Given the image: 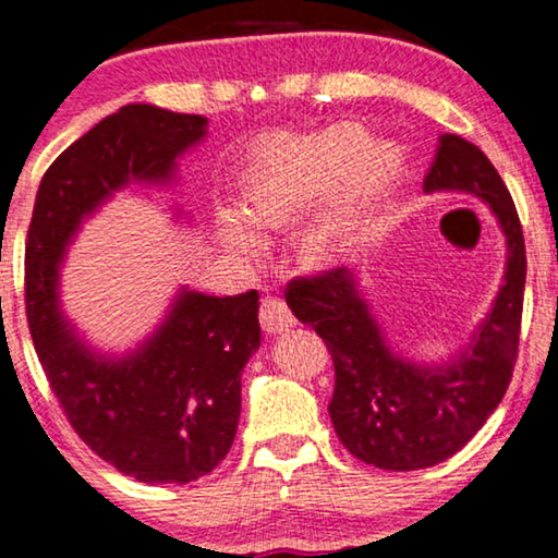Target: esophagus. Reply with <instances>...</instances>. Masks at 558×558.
Here are the masks:
<instances>
[{
  "mask_svg": "<svg viewBox=\"0 0 558 558\" xmlns=\"http://www.w3.org/2000/svg\"><path fill=\"white\" fill-rule=\"evenodd\" d=\"M258 317H262L264 332L269 335H284L294 327L292 310H289L287 302L279 300V296H266L262 302V312H258Z\"/></svg>",
  "mask_w": 558,
  "mask_h": 558,
  "instance_id": "1",
  "label": "esophagus"
}]
</instances>
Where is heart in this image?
<instances>
[{
    "mask_svg": "<svg viewBox=\"0 0 558 558\" xmlns=\"http://www.w3.org/2000/svg\"><path fill=\"white\" fill-rule=\"evenodd\" d=\"M403 167L391 142H368L357 124H335L312 134L266 142L243 174V210H218V241L241 256H256L264 235L312 208L296 233L300 258L330 264L353 246L368 210Z\"/></svg>",
    "mask_w": 558,
    "mask_h": 558,
    "instance_id": "1",
    "label": "heart"
}]
</instances>
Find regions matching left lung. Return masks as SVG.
Returning <instances> with one entry per match:
<instances>
[{"instance_id": "1", "label": "left lung", "mask_w": 558, "mask_h": 558, "mask_svg": "<svg viewBox=\"0 0 558 558\" xmlns=\"http://www.w3.org/2000/svg\"><path fill=\"white\" fill-rule=\"evenodd\" d=\"M424 193L483 201L506 235V269L495 300L470 340L447 361L399 353L365 300L355 266L289 284L287 304L315 327L335 365L327 411L345 449L365 464L407 472L445 462L498 409L513 376L521 332L525 243L506 182L475 144L441 134Z\"/></svg>"}]
</instances>
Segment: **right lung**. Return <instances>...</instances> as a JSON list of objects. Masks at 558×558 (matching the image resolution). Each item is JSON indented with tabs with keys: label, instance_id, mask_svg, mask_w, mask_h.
Segmentation results:
<instances>
[{
	"label": "right lung",
	"instance_id": "1",
	"mask_svg": "<svg viewBox=\"0 0 558 558\" xmlns=\"http://www.w3.org/2000/svg\"><path fill=\"white\" fill-rule=\"evenodd\" d=\"M205 136V117L121 106L50 165L27 233V319L52 393L101 460L149 485L193 483L231 449L241 373L262 345L258 294L182 284L147 338L106 353L63 315L60 269L90 216L129 185H174L180 157Z\"/></svg>",
	"mask_w": 558,
	"mask_h": 558
}]
</instances>
